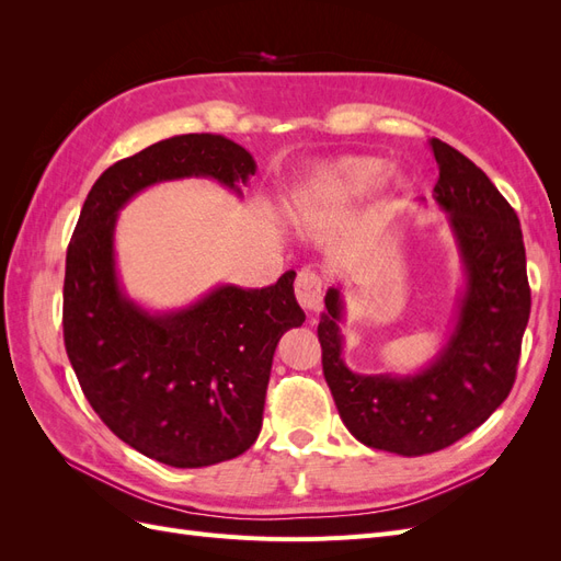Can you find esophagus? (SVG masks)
<instances>
[{"mask_svg": "<svg viewBox=\"0 0 561 561\" xmlns=\"http://www.w3.org/2000/svg\"><path fill=\"white\" fill-rule=\"evenodd\" d=\"M295 295H297V301L304 311H320L322 309V278L316 274V271L304 268L295 283Z\"/></svg>", "mask_w": 561, "mask_h": 561, "instance_id": "1", "label": "esophagus"}]
</instances>
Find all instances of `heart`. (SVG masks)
<instances>
[{
	"mask_svg": "<svg viewBox=\"0 0 561 561\" xmlns=\"http://www.w3.org/2000/svg\"><path fill=\"white\" fill-rule=\"evenodd\" d=\"M386 175V163L377 157H344L316 165L299 180L290 194V208L297 215H320L365 198ZM393 190H407V178L390 171Z\"/></svg>",
	"mask_w": 561,
	"mask_h": 561,
	"instance_id": "obj_1",
	"label": "heart"
}]
</instances>
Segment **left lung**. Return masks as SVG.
<instances>
[{"label":"left lung","mask_w":561,"mask_h":561,"mask_svg":"<svg viewBox=\"0 0 561 561\" xmlns=\"http://www.w3.org/2000/svg\"><path fill=\"white\" fill-rule=\"evenodd\" d=\"M439 168L435 206L463 264V290L445 344L412 375H358L344 363V295L332 285L318 322L322 371L358 443L400 456L454 445L494 414L517 375L531 290L515 210L478 165L428 140ZM426 203V198H419Z\"/></svg>","instance_id":"1"}]
</instances>
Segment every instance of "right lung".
I'll return each mask as SVG.
<instances>
[{"label": "right lung", "instance_id": "obj_1", "mask_svg": "<svg viewBox=\"0 0 561 561\" xmlns=\"http://www.w3.org/2000/svg\"><path fill=\"white\" fill-rule=\"evenodd\" d=\"M254 171L250 151L225 135L161 140L95 180L67 248L62 330L83 396L116 437L165 466L222 463L254 445L276 346L307 316L295 271L266 287L217 285L182 309H145L116 271L118 210L184 178L243 196Z\"/></svg>", "mask_w": 561, "mask_h": 561}]
</instances>
